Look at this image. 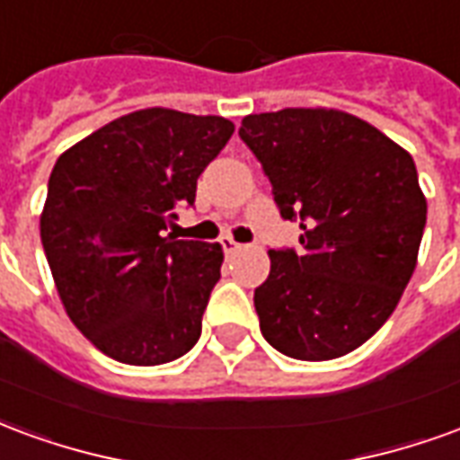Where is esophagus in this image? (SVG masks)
Listing matches in <instances>:
<instances>
[{
	"instance_id": "34e87169",
	"label": "esophagus",
	"mask_w": 460,
	"mask_h": 460,
	"mask_svg": "<svg viewBox=\"0 0 460 460\" xmlns=\"http://www.w3.org/2000/svg\"><path fill=\"white\" fill-rule=\"evenodd\" d=\"M219 243H221V249H224V253H236V251L243 249V246H241V243H236V241L231 239V236H224Z\"/></svg>"
}]
</instances>
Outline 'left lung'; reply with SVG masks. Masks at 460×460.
Wrapping results in <instances>:
<instances>
[{"label":"left lung","mask_w":460,"mask_h":460,"mask_svg":"<svg viewBox=\"0 0 460 460\" xmlns=\"http://www.w3.org/2000/svg\"><path fill=\"white\" fill-rule=\"evenodd\" d=\"M239 137L261 162L300 249H270L253 293L261 332L296 359H335L394 313L416 269L426 199L414 160L369 122L340 111L246 115Z\"/></svg>","instance_id":"8db88e82"}]
</instances>
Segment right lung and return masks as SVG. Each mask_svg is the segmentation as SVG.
I'll use <instances>...</instances> for the list:
<instances>
[{
  "mask_svg": "<svg viewBox=\"0 0 460 460\" xmlns=\"http://www.w3.org/2000/svg\"><path fill=\"white\" fill-rule=\"evenodd\" d=\"M234 122L147 108L66 150L49 177L41 243L68 318L125 365L187 355L221 279L219 243L164 234Z\"/></svg>",
  "mask_w": 460,
  "mask_h": 460,
  "instance_id": "right-lung-1",
  "label": "right lung"
}]
</instances>
